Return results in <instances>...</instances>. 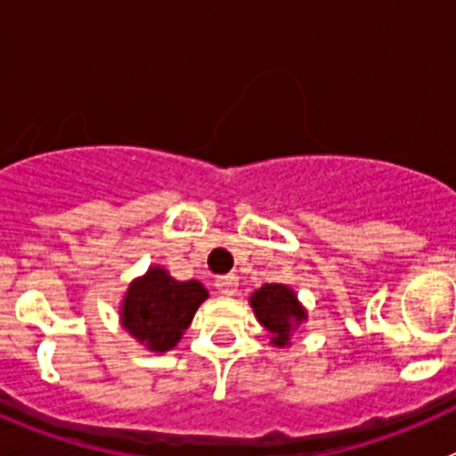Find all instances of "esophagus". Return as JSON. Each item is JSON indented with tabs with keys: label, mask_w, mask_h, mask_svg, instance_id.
Returning <instances> with one entry per match:
<instances>
[{
	"label": "esophagus",
	"mask_w": 456,
	"mask_h": 456,
	"mask_svg": "<svg viewBox=\"0 0 456 456\" xmlns=\"http://www.w3.org/2000/svg\"><path fill=\"white\" fill-rule=\"evenodd\" d=\"M215 285L221 294L231 297V294L237 292V285L240 283H237V276H231V273H228V276H216Z\"/></svg>",
	"instance_id": "1"
}]
</instances>
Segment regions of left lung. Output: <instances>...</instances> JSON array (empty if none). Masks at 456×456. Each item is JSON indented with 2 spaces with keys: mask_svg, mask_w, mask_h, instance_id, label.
Returning a JSON list of instances; mask_svg holds the SVG:
<instances>
[{
  "mask_svg": "<svg viewBox=\"0 0 456 456\" xmlns=\"http://www.w3.org/2000/svg\"><path fill=\"white\" fill-rule=\"evenodd\" d=\"M251 305L257 322L265 326L272 336V345L285 347L289 338L305 322V308L299 304L294 289L281 283H267L251 294Z\"/></svg>",
  "mask_w": 456,
  "mask_h": 456,
  "instance_id": "obj_1",
  "label": "left lung"
}]
</instances>
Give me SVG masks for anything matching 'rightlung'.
Here are the masks:
<instances>
[{
    "instance_id": "1",
    "label": "right lung",
    "mask_w": 456,
    "mask_h": 456,
    "mask_svg": "<svg viewBox=\"0 0 456 456\" xmlns=\"http://www.w3.org/2000/svg\"><path fill=\"white\" fill-rule=\"evenodd\" d=\"M205 299L208 289L199 281L180 283L167 269L151 267L125 292L120 324L151 352H168L178 345Z\"/></svg>"
}]
</instances>
